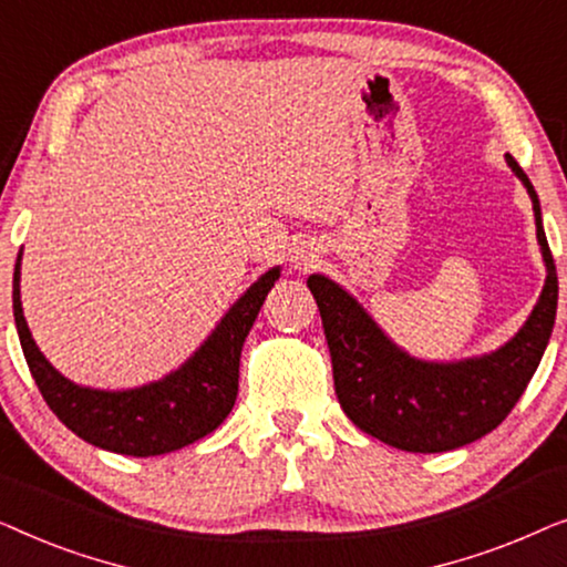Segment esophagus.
I'll return each mask as SVG.
<instances>
[{"mask_svg": "<svg viewBox=\"0 0 567 567\" xmlns=\"http://www.w3.org/2000/svg\"><path fill=\"white\" fill-rule=\"evenodd\" d=\"M317 258H320V255H317L315 247L305 245V247H299L297 252H293V266H297V268H309V266H315Z\"/></svg>", "mask_w": 567, "mask_h": 567, "instance_id": "esophagus-1", "label": "esophagus"}]
</instances>
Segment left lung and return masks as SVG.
I'll return each instance as SVG.
<instances>
[{
	"label": "left lung",
	"instance_id": "obj_1",
	"mask_svg": "<svg viewBox=\"0 0 567 567\" xmlns=\"http://www.w3.org/2000/svg\"><path fill=\"white\" fill-rule=\"evenodd\" d=\"M506 162L532 198L547 281L529 320L498 351L452 363L413 359L336 281L320 274L307 278L320 307L340 408L363 433L402 452H452L498 429L553 336L557 270L542 227L539 198L518 162L511 154Z\"/></svg>",
	"mask_w": 567,
	"mask_h": 567
}]
</instances>
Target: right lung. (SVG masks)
I'll use <instances>...</instances> for the list:
<instances>
[{"label":"right lung","instance_id":"obj_1","mask_svg":"<svg viewBox=\"0 0 567 567\" xmlns=\"http://www.w3.org/2000/svg\"><path fill=\"white\" fill-rule=\"evenodd\" d=\"M20 258L14 262L12 309L28 369L61 423L92 446L126 456L175 452L219 429L239 386V353L281 268L262 274L239 297L204 346L181 369L136 390H90L61 377L38 351L20 301Z\"/></svg>","mask_w":567,"mask_h":567}]
</instances>
